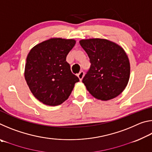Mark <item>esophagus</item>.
Returning a JSON list of instances; mask_svg holds the SVG:
<instances>
[{
    "instance_id": "obj_1",
    "label": "esophagus",
    "mask_w": 152,
    "mask_h": 152,
    "mask_svg": "<svg viewBox=\"0 0 152 152\" xmlns=\"http://www.w3.org/2000/svg\"><path fill=\"white\" fill-rule=\"evenodd\" d=\"M84 72L83 71H81V72H80V73L78 74V78H79V80H82V78H83V77H84Z\"/></svg>"
}]
</instances>
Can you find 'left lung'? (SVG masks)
<instances>
[{"instance_id": "left-lung-1", "label": "left lung", "mask_w": 152, "mask_h": 152, "mask_svg": "<svg viewBox=\"0 0 152 152\" xmlns=\"http://www.w3.org/2000/svg\"><path fill=\"white\" fill-rule=\"evenodd\" d=\"M88 54L91 67L82 82L92 96L102 101L117 96L123 91L130 75V64L123 49L104 39L80 41Z\"/></svg>"}]
</instances>
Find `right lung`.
<instances>
[{
  "label": "right lung",
  "mask_w": 152,
  "mask_h": 152,
  "mask_svg": "<svg viewBox=\"0 0 152 152\" xmlns=\"http://www.w3.org/2000/svg\"><path fill=\"white\" fill-rule=\"evenodd\" d=\"M75 43L74 39L53 38L29 51L25 64V80L33 96L42 103L49 106L61 104L79 82L66 61V56Z\"/></svg>",
  "instance_id": "obj_1"
}]
</instances>
